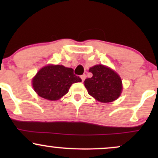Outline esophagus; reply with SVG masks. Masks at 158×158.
<instances>
[{
  "instance_id": "esophagus-1",
  "label": "esophagus",
  "mask_w": 158,
  "mask_h": 158,
  "mask_svg": "<svg viewBox=\"0 0 158 158\" xmlns=\"http://www.w3.org/2000/svg\"><path fill=\"white\" fill-rule=\"evenodd\" d=\"M85 78H86V75L85 74H83V75L81 76V81H84L85 79Z\"/></svg>"
}]
</instances>
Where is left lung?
Wrapping results in <instances>:
<instances>
[{
	"label": "left lung",
	"instance_id": "left-lung-1",
	"mask_svg": "<svg viewBox=\"0 0 158 158\" xmlns=\"http://www.w3.org/2000/svg\"><path fill=\"white\" fill-rule=\"evenodd\" d=\"M91 78L84 81L88 94L101 102H110L116 100L122 91V81L113 70L99 64L89 69Z\"/></svg>",
	"mask_w": 158,
	"mask_h": 158
}]
</instances>
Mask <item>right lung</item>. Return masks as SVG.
<instances>
[{
  "label": "right lung",
  "instance_id": "obj_1",
  "mask_svg": "<svg viewBox=\"0 0 158 158\" xmlns=\"http://www.w3.org/2000/svg\"><path fill=\"white\" fill-rule=\"evenodd\" d=\"M80 81L81 78L73 73L72 68L49 64L38 72L32 79V86L41 97L57 100L68 93L73 83Z\"/></svg>",
  "mask_w": 158,
  "mask_h": 158
}]
</instances>
